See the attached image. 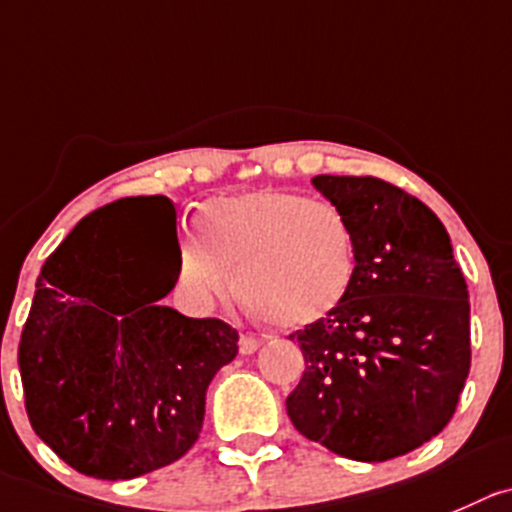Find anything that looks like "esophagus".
<instances>
[{"mask_svg": "<svg viewBox=\"0 0 512 512\" xmlns=\"http://www.w3.org/2000/svg\"><path fill=\"white\" fill-rule=\"evenodd\" d=\"M261 347V339L256 337V334H241V342H238V349H241V354H253L256 349Z\"/></svg>", "mask_w": 512, "mask_h": 512, "instance_id": "esophagus-1", "label": "esophagus"}]
</instances>
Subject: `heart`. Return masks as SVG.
Instances as JSON below:
<instances>
[{"mask_svg":"<svg viewBox=\"0 0 512 512\" xmlns=\"http://www.w3.org/2000/svg\"><path fill=\"white\" fill-rule=\"evenodd\" d=\"M357 271V236L332 203L276 188L216 198L198 218V243L178 259L180 286L198 301L236 291L276 329H304L339 309Z\"/></svg>","mask_w":512,"mask_h":512,"instance_id":"b5f03b06","label":"heart"}]
</instances>
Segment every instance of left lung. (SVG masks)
<instances>
[{
  "label": "left lung",
  "instance_id": "1",
  "mask_svg": "<svg viewBox=\"0 0 512 512\" xmlns=\"http://www.w3.org/2000/svg\"><path fill=\"white\" fill-rule=\"evenodd\" d=\"M349 218L357 271L334 314L291 334L306 369L296 430L359 462H384L452 420L470 372V299L450 236L422 201L372 175H316Z\"/></svg>",
  "mask_w": 512,
  "mask_h": 512
}]
</instances>
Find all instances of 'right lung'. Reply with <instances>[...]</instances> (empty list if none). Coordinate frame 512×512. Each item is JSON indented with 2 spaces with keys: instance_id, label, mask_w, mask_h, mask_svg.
<instances>
[{
  "instance_id": "add662e5",
  "label": "right lung",
  "mask_w": 512,
  "mask_h": 512,
  "mask_svg": "<svg viewBox=\"0 0 512 512\" xmlns=\"http://www.w3.org/2000/svg\"><path fill=\"white\" fill-rule=\"evenodd\" d=\"M178 259L173 201L120 198L82 218L37 276L19 339L24 407L82 475L130 480L186 455L208 384L238 354L231 324L158 304Z\"/></svg>"
}]
</instances>
